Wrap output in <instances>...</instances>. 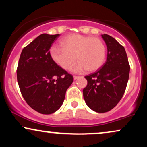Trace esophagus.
Here are the masks:
<instances>
[{
    "label": "esophagus",
    "mask_w": 147,
    "mask_h": 147,
    "mask_svg": "<svg viewBox=\"0 0 147 147\" xmlns=\"http://www.w3.org/2000/svg\"><path fill=\"white\" fill-rule=\"evenodd\" d=\"M73 77H74V79H75V80H76V79H77L79 78V76H77V75H74Z\"/></svg>",
    "instance_id": "1"
}]
</instances>
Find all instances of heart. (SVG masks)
Returning <instances> with one entry per match:
<instances>
[{
  "mask_svg": "<svg viewBox=\"0 0 147 147\" xmlns=\"http://www.w3.org/2000/svg\"><path fill=\"white\" fill-rule=\"evenodd\" d=\"M61 45L52 46L50 53L52 60L64 70L71 68L77 59L79 62L74 72L95 71L105 61L106 46L97 37L71 34L61 39Z\"/></svg>",
  "mask_w": 147,
  "mask_h": 147,
  "instance_id": "1",
  "label": "heart"
}]
</instances>
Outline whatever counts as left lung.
Instances as JSON below:
<instances>
[{"instance_id":"1","label":"left lung","mask_w":147,"mask_h":147,"mask_svg":"<svg viewBox=\"0 0 147 147\" xmlns=\"http://www.w3.org/2000/svg\"><path fill=\"white\" fill-rule=\"evenodd\" d=\"M107 46L105 63L97 71L86 76L88 84L84 99L92 111L106 113L122 98L129 80L130 65L125 49L109 35H102Z\"/></svg>"}]
</instances>
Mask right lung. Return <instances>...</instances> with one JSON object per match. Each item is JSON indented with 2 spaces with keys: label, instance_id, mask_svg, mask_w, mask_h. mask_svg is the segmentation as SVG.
Masks as SVG:
<instances>
[{
  "label": "right lung",
  "instance_id": "add662e5",
  "mask_svg": "<svg viewBox=\"0 0 147 147\" xmlns=\"http://www.w3.org/2000/svg\"><path fill=\"white\" fill-rule=\"evenodd\" d=\"M59 34H42L22 50L17 81L22 96L32 109L48 115L61 106L73 76L52 60L50 48Z\"/></svg>",
  "mask_w": 147,
  "mask_h": 147
}]
</instances>
